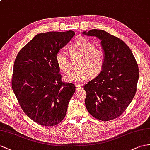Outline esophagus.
Here are the masks:
<instances>
[{
	"label": "esophagus",
	"instance_id": "esophagus-1",
	"mask_svg": "<svg viewBox=\"0 0 150 150\" xmlns=\"http://www.w3.org/2000/svg\"><path fill=\"white\" fill-rule=\"evenodd\" d=\"M75 87H76V91H80V89H82V86L80 85V84H76L75 85Z\"/></svg>",
	"mask_w": 150,
	"mask_h": 150
}]
</instances>
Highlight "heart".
<instances>
[{"mask_svg": "<svg viewBox=\"0 0 150 150\" xmlns=\"http://www.w3.org/2000/svg\"><path fill=\"white\" fill-rule=\"evenodd\" d=\"M72 57H80L77 71L69 73L64 79L67 82L79 83L89 79L91 76H96L101 72L106 61V54L102 48L96 47V45L88 38L80 37L76 39L69 47ZM56 61L59 70L68 72L69 56L63 49H60L56 54Z\"/></svg>", "mask_w": 150, "mask_h": 150, "instance_id": "b5f03b06", "label": "heart"}]
</instances>
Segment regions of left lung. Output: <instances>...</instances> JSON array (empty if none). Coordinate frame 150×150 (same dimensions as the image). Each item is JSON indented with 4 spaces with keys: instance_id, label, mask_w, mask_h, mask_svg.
<instances>
[{
    "instance_id": "obj_1",
    "label": "left lung",
    "mask_w": 150,
    "mask_h": 150,
    "mask_svg": "<svg viewBox=\"0 0 150 150\" xmlns=\"http://www.w3.org/2000/svg\"><path fill=\"white\" fill-rule=\"evenodd\" d=\"M101 40L106 61L101 72L83 86L87 110L92 116L109 121L121 115L136 94L139 68L131 50L120 38L102 30L83 32Z\"/></svg>"
}]
</instances>
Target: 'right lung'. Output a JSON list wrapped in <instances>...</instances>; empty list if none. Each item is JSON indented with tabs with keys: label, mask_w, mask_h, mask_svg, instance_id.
Segmentation results:
<instances>
[{
	"label": "right lung",
	"mask_w": 150,
	"mask_h": 150,
	"mask_svg": "<svg viewBox=\"0 0 150 150\" xmlns=\"http://www.w3.org/2000/svg\"><path fill=\"white\" fill-rule=\"evenodd\" d=\"M75 35L69 31L39 33L23 47L15 59L12 88L24 113L37 124L54 126L66 115L75 91L62 82L56 54Z\"/></svg>",
	"instance_id": "1"
}]
</instances>
